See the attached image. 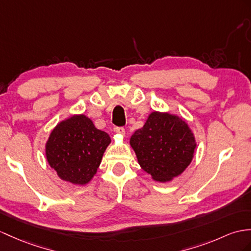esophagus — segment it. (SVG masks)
Listing matches in <instances>:
<instances>
[{
  "label": "esophagus",
  "instance_id": "esophagus-1",
  "mask_svg": "<svg viewBox=\"0 0 251 251\" xmlns=\"http://www.w3.org/2000/svg\"><path fill=\"white\" fill-rule=\"evenodd\" d=\"M115 132L117 133V134H119V135H122L124 136L125 135V129L122 126H117V127H115Z\"/></svg>",
  "mask_w": 251,
  "mask_h": 251
}]
</instances>
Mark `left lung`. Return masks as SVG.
Here are the masks:
<instances>
[{"instance_id": "1", "label": "left lung", "mask_w": 251, "mask_h": 251, "mask_svg": "<svg viewBox=\"0 0 251 251\" xmlns=\"http://www.w3.org/2000/svg\"><path fill=\"white\" fill-rule=\"evenodd\" d=\"M138 164L157 182L172 181L191 164L196 140L188 125L169 113L152 112L130 138Z\"/></svg>"}]
</instances>
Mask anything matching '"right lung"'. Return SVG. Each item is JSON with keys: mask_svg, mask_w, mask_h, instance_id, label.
<instances>
[{"mask_svg": "<svg viewBox=\"0 0 251 251\" xmlns=\"http://www.w3.org/2000/svg\"><path fill=\"white\" fill-rule=\"evenodd\" d=\"M111 137L85 115H73L54 127L46 144L47 161L60 179L85 185L94 178Z\"/></svg>", "mask_w": 251, "mask_h": 251, "instance_id": "1", "label": "right lung"}]
</instances>
